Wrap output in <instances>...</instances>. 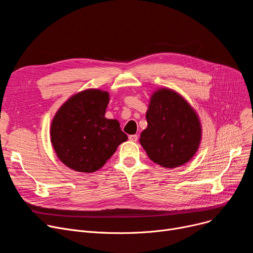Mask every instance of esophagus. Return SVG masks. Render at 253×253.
I'll use <instances>...</instances> for the list:
<instances>
[{
	"label": "esophagus",
	"mask_w": 253,
	"mask_h": 253,
	"mask_svg": "<svg viewBox=\"0 0 253 253\" xmlns=\"http://www.w3.org/2000/svg\"><path fill=\"white\" fill-rule=\"evenodd\" d=\"M128 138H129V140L130 141H137V139H138V136L136 135V134H132V135H129L128 136Z\"/></svg>",
	"instance_id": "1"
}]
</instances>
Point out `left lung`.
Listing matches in <instances>:
<instances>
[{
  "label": "left lung",
  "instance_id": "left-lung-1",
  "mask_svg": "<svg viewBox=\"0 0 253 253\" xmlns=\"http://www.w3.org/2000/svg\"><path fill=\"white\" fill-rule=\"evenodd\" d=\"M145 118L148 127L139 141L152 161L175 168L191 160L201 141V125L182 96L166 88L156 91Z\"/></svg>",
  "mask_w": 253,
  "mask_h": 253
}]
</instances>
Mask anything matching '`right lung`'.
I'll return each mask as SVG.
<instances>
[{"label": "right lung", "instance_id": "1", "mask_svg": "<svg viewBox=\"0 0 253 253\" xmlns=\"http://www.w3.org/2000/svg\"><path fill=\"white\" fill-rule=\"evenodd\" d=\"M109 93L88 89L72 96L53 118L51 142L59 160L78 172L101 168L127 140L117 120L104 117Z\"/></svg>", "mask_w": 253, "mask_h": 253}]
</instances>
